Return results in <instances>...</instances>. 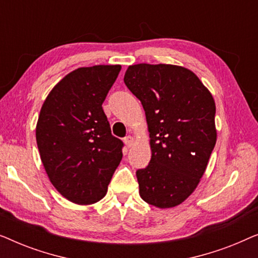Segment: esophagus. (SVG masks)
I'll list each match as a JSON object with an SVG mask.
<instances>
[{
  "label": "esophagus",
  "instance_id": "esophagus-1",
  "mask_svg": "<svg viewBox=\"0 0 258 258\" xmlns=\"http://www.w3.org/2000/svg\"><path fill=\"white\" fill-rule=\"evenodd\" d=\"M134 141H135V140H134V137L133 136H126L125 137V139H124V143H125V146L126 147H128V148H130V147H132L133 146V144H134Z\"/></svg>",
  "mask_w": 258,
  "mask_h": 258
}]
</instances>
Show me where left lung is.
I'll return each mask as SVG.
<instances>
[{
	"label": "left lung",
	"mask_w": 258,
	"mask_h": 258,
	"mask_svg": "<svg viewBox=\"0 0 258 258\" xmlns=\"http://www.w3.org/2000/svg\"><path fill=\"white\" fill-rule=\"evenodd\" d=\"M128 89L146 111L151 160L136 171L140 196L161 209L197 188L216 144L213 95L191 70L174 64L129 66Z\"/></svg>",
	"instance_id": "obj_1"
}]
</instances>
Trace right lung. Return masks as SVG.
I'll return each instance as SVG.
<instances>
[{
    "label": "right lung",
    "instance_id": "1",
    "mask_svg": "<svg viewBox=\"0 0 258 258\" xmlns=\"http://www.w3.org/2000/svg\"><path fill=\"white\" fill-rule=\"evenodd\" d=\"M121 66L83 67L63 77L45 98L36 142L49 179L70 202L87 206L107 194L122 160L102 103Z\"/></svg>",
    "mask_w": 258,
    "mask_h": 258
}]
</instances>
